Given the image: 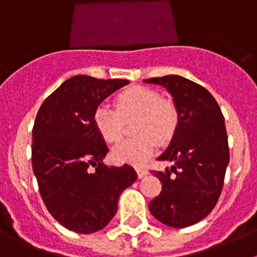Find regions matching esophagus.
I'll return each mask as SVG.
<instances>
[{
  "label": "esophagus",
  "mask_w": 257,
  "mask_h": 257,
  "mask_svg": "<svg viewBox=\"0 0 257 257\" xmlns=\"http://www.w3.org/2000/svg\"><path fill=\"white\" fill-rule=\"evenodd\" d=\"M136 172H138V176H139V179H143L144 176H147L148 175V170L144 169V167H135Z\"/></svg>",
  "instance_id": "1"
}]
</instances>
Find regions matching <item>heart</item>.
<instances>
[{"mask_svg":"<svg viewBox=\"0 0 257 257\" xmlns=\"http://www.w3.org/2000/svg\"><path fill=\"white\" fill-rule=\"evenodd\" d=\"M115 109L100 104L95 109L92 122L106 143H117L123 135L124 122L136 118V138L117 144L112 151L115 162L143 165L156 152L157 142L163 144L174 136L179 122L175 104L162 99V95L147 86H133L114 99Z\"/></svg>","mask_w":257,"mask_h":257,"instance_id":"obj_1","label":"heart"}]
</instances>
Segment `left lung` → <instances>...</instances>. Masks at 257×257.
<instances>
[{
	"label": "left lung",
	"mask_w": 257,
	"mask_h": 257,
	"mask_svg": "<svg viewBox=\"0 0 257 257\" xmlns=\"http://www.w3.org/2000/svg\"><path fill=\"white\" fill-rule=\"evenodd\" d=\"M144 81L166 87L179 113L169 148L157 158L174 166L152 171L162 190L149 211L165 225L187 228L205 219L221 194L229 163L224 115L215 97L190 79L170 74Z\"/></svg>",
	"instance_id": "obj_1"
}]
</instances>
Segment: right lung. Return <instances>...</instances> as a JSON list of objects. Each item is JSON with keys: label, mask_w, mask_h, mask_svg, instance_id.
I'll return each instance as SVG.
<instances>
[{"label": "right lung", "mask_w": 257, "mask_h": 257, "mask_svg": "<svg viewBox=\"0 0 257 257\" xmlns=\"http://www.w3.org/2000/svg\"><path fill=\"white\" fill-rule=\"evenodd\" d=\"M128 83L78 74L46 97L36 115L32 167L40 194L52 217L76 233L105 228L138 178L126 163L104 165L109 149L92 122L99 104Z\"/></svg>", "instance_id": "1"}]
</instances>
